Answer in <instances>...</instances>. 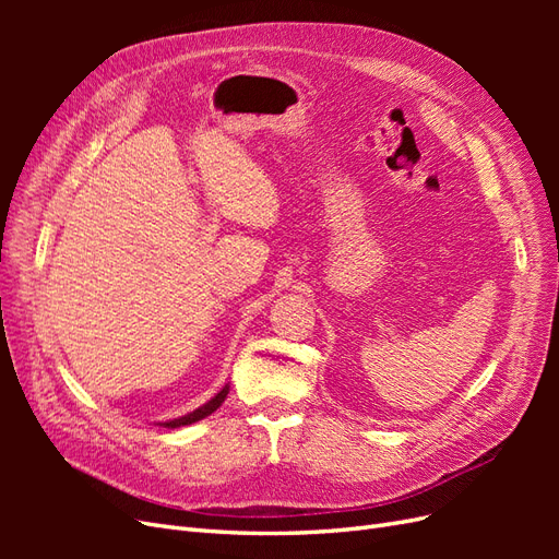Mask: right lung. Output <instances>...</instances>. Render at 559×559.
I'll use <instances>...</instances> for the list:
<instances>
[{
	"mask_svg": "<svg viewBox=\"0 0 559 559\" xmlns=\"http://www.w3.org/2000/svg\"><path fill=\"white\" fill-rule=\"evenodd\" d=\"M228 396V384L222 389V392H218L212 401H207L205 405H200L198 411H193V413H189V415H183V417H179V419H170V421H160V427H167V429H177V427H186V425H193V421H198V419H202V417H207V415H212L218 405L224 403V399Z\"/></svg>",
	"mask_w": 559,
	"mask_h": 559,
	"instance_id": "1",
	"label": "right lung"
}]
</instances>
